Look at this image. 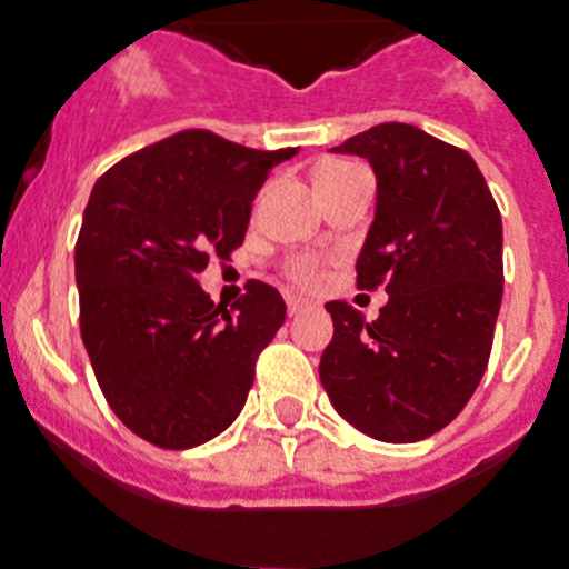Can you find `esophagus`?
<instances>
[{"label": "esophagus", "instance_id": "34e87169", "mask_svg": "<svg viewBox=\"0 0 569 569\" xmlns=\"http://www.w3.org/2000/svg\"><path fill=\"white\" fill-rule=\"evenodd\" d=\"M286 307H289V315H303L312 309V303H309L307 298H295V295H289V298H286Z\"/></svg>", "mask_w": 569, "mask_h": 569}]
</instances>
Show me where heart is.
Listing matches in <instances>:
<instances>
[{"instance_id": "1", "label": "heart", "mask_w": 569, "mask_h": 569, "mask_svg": "<svg viewBox=\"0 0 569 569\" xmlns=\"http://www.w3.org/2000/svg\"><path fill=\"white\" fill-rule=\"evenodd\" d=\"M347 170H352V167L341 164V161H327V164H321L315 170V176H338L347 173ZM286 277H289L292 283L303 286V289H312V286L321 283V266L315 260H309V257H298V260H292L286 266Z\"/></svg>"}]
</instances>
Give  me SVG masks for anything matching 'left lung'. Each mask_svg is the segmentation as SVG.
<instances>
[{"instance_id":"1","label":"left lung","mask_w":569,"mask_h":569,"mask_svg":"<svg viewBox=\"0 0 569 569\" xmlns=\"http://www.w3.org/2000/svg\"><path fill=\"white\" fill-rule=\"evenodd\" d=\"M332 152L376 173V217L356 260L358 289L388 303L365 321L329 300L321 385L352 428L417 442L466 408L486 373L503 298V226L466 150L410 123H379Z\"/></svg>"}]
</instances>
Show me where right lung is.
Masks as SVG:
<instances>
[{
    "mask_svg": "<svg viewBox=\"0 0 569 569\" xmlns=\"http://www.w3.org/2000/svg\"><path fill=\"white\" fill-rule=\"evenodd\" d=\"M295 152L184 130L94 181L74 246L80 336L114 417L152 446H202L240 417L286 303L248 280L217 307L199 274L242 246L257 190Z\"/></svg>",
    "mask_w": 569,
    "mask_h": 569,
    "instance_id": "add662e5",
    "label": "right lung"
}]
</instances>
